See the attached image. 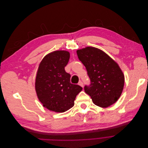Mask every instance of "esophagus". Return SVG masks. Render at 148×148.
<instances>
[{
  "instance_id": "1",
  "label": "esophagus",
  "mask_w": 148,
  "mask_h": 148,
  "mask_svg": "<svg viewBox=\"0 0 148 148\" xmlns=\"http://www.w3.org/2000/svg\"><path fill=\"white\" fill-rule=\"evenodd\" d=\"M78 84H79V86H82V87H83V86H84V85H83V83L82 81H79V82Z\"/></svg>"
}]
</instances>
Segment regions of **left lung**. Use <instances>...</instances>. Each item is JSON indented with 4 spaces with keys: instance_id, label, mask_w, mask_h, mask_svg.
<instances>
[{
    "instance_id": "left-lung-1",
    "label": "left lung",
    "mask_w": 148,
    "mask_h": 148,
    "mask_svg": "<svg viewBox=\"0 0 148 148\" xmlns=\"http://www.w3.org/2000/svg\"><path fill=\"white\" fill-rule=\"evenodd\" d=\"M76 52L90 80V85L84 87L85 92L97 106L108 107L115 103L124 85V75L119 65L97 48L87 47Z\"/></svg>"
}]
</instances>
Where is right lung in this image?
Segmentation results:
<instances>
[{"instance_id":"right-lung-1","label":"right lung","mask_w":148,"mask_h":148,"mask_svg":"<svg viewBox=\"0 0 148 148\" xmlns=\"http://www.w3.org/2000/svg\"><path fill=\"white\" fill-rule=\"evenodd\" d=\"M69 58L68 51H55L47 55L39 65L36 91L43 106L50 111H66L74 106L82 90L81 86L71 83V75L65 70Z\"/></svg>"}]
</instances>
